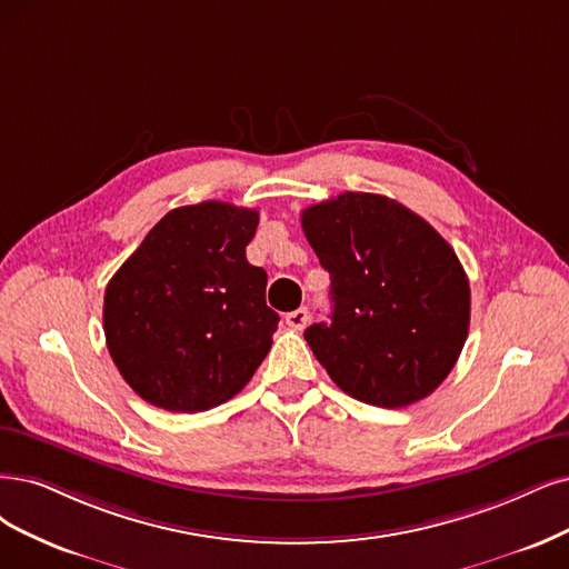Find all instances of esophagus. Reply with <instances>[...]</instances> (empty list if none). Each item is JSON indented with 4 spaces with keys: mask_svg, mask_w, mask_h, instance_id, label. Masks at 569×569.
Wrapping results in <instances>:
<instances>
[{
    "mask_svg": "<svg viewBox=\"0 0 569 569\" xmlns=\"http://www.w3.org/2000/svg\"><path fill=\"white\" fill-rule=\"evenodd\" d=\"M307 321H309L307 307H300V309H296V311L286 313V323H288L290 328H296V330H302V328L307 326Z\"/></svg>",
    "mask_w": 569,
    "mask_h": 569,
    "instance_id": "obj_1",
    "label": "esophagus"
}]
</instances>
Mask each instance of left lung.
Wrapping results in <instances>:
<instances>
[{"mask_svg": "<svg viewBox=\"0 0 569 569\" xmlns=\"http://www.w3.org/2000/svg\"><path fill=\"white\" fill-rule=\"evenodd\" d=\"M302 229L330 273V323L305 330L330 380L377 408L422 401L469 335V279L450 243L403 203L368 192L305 208Z\"/></svg>", "mask_w": 569, "mask_h": 569, "instance_id": "left-lung-1", "label": "left lung"}]
</instances>
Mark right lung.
Here are the masks:
<instances>
[{
  "mask_svg": "<svg viewBox=\"0 0 569 569\" xmlns=\"http://www.w3.org/2000/svg\"><path fill=\"white\" fill-rule=\"evenodd\" d=\"M260 213L203 201L166 213L104 288L114 366L147 403L201 412L237 396L264 361L279 313L246 260Z\"/></svg>",
  "mask_w": 569,
  "mask_h": 569,
  "instance_id": "obj_1",
  "label": "right lung"
}]
</instances>
